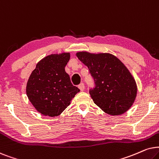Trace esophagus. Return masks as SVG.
<instances>
[{"instance_id":"esophagus-1","label":"esophagus","mask_w":159,"mask_h":159,"mask_svg":"<svg viewBox=\"0 0 159 159\" xmlns=\"http://www.w3.org/2000/svg\"><path fill=\"white\" fill-rule=\"evenodd\" d=\"M78 88H79V89L81 91H84V89H85V86H84V83L80 84L79 85H78Z\"/></svg>"}]
</instances>
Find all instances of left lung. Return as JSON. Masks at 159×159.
<instances>
[{"label":"left lung","instance_id":"8db88e82","mask_svg":"<svg viewBox=\"0 0 159 159\" xmlns=\"http://www.w3.org/2000/svg\"><path fill=\"white\" fill-rule=\"evenodd\" d=\"M94 81L89 94L97 106L107 114L120 115L132 106L137 95L134 78L125 65L111 54L78 52Z\"/></svg>","mask_w":159,"mask_h":159}]
</instances>
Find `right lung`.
Instances as JSON below:
<instances>
[{
    "instance_id": "1",
    "label": "right lung",
    "mask_w": 159,
    "mask_h": 159,
    "mask_svg": "<svg viewBox=\"0 0 159 159\" xmlns=\"http://www.w3.org/2000/svg\"><path fill=\"white\" fill-rule=\"evenodd\" d=\"M70 57L69 53L48 55L38 63L30 76L26 87L27 97L44 116L60 115L80 92L65 70Z\"/></svg>"
}]
</instances>
